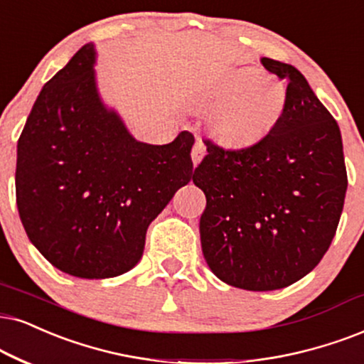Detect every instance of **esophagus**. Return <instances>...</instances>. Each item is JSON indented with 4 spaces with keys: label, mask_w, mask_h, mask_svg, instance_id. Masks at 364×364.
Wrapping results in <instances>:
<instances>
[{
    "label": "esophagus",
    "mask_w": 364,
    "mask_h": 364,
    "mask_svg": "<svg viewBox=\"0 0 364 364\" xmlns=\"http://www.w3.org/2000/svg\"><path fill=\"white\" fill-rule=\"evenodd\" d=\"M205 153H206V148H205L203 141L196 139L195 146H193V149H191V159H193V164H195V166H196L198 163H200L201 159H203Z\"/></svg>",
    "instance_id": "34e87169"
}]
</instances>
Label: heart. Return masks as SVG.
I'll list each match as a JSON object with an SVG mask.
<instances>
[{"mask_svg":"<svg viewBox=\"0 0 364 364\" xmlns=\"http://www.w3.org/2000/svg\"><path fill=\"white\" fill-rule=\"evenodd\" d=\"M206 104L213 105L208 116L211 136L222 144L245 148L277 126L287 105V89L259 68H240L210 90Z\"/></svg>","mask_w":364,"mask_h":364,"instance_id":"obj_1","label":"heart"}]
</instances>
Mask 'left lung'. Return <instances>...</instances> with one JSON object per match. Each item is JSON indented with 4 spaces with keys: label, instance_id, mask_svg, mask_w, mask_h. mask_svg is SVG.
Wrapping results in <instances>:
<instances>
[{
    "label": "left lung",
    "instance_id": "8db88e82",
    "mask_svg": "<svg viewBox=\"0 0 364 364\" xmlns=\"http://www.w3.org/2000/svg\"><path fill=\"white\" fill-rule=\"evenodd\" d=\"M287 80V105L269 136L245 148L205 139L193 183L206 196L201 250L216 277L245 291L287 287L333 242L348 188L338 122L296 67L262 58Z\"/></svg>",
    "mask_w": 364,
    "mask_h": 364
}]
</instances>
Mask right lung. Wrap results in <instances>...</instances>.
<instances>
[{
    "mask_svg": "<svg viewBox=\"0 0 364 364\" xmlns=\"http://www.w3.org/2000/svg\"><path fill=\"white\" fill-rule=\"evenodd\" d=\"M94 45L36 97L16 158V205L30 242L62 272L116 277L144 252L146 230L193 178L195 137L144 144L100 102Z\"/></svg>",
    "mask_w": 364,
    "mask_h": 364,
    "instance_id": "obj_1",
    "label": "right lung"
}]
</instances>
